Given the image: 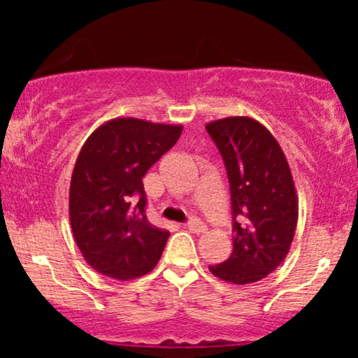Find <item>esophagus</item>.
Masks as SVG:
<instances>
[{
  "label": "esophagus",
  "instance_id": "esophagus-1",
  "mask_svg": "<svg viewBox=\"0 0 358 358\" xmlns=\"http://www.w3.org/2000/svg\"><path fill=\"white\" fill-rule=\"evenodd\" d=\"M185 229H188V231L193 232V234H203L205 232V224H203V222L193 219V220L188 222L187 227H185Z\"/></svg>",
  "mask_w": 358,
  "mask_h": 358
}]
</instances>
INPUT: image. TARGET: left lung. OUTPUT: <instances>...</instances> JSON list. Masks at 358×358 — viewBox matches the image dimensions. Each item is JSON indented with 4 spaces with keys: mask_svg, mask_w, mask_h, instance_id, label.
<instances>
[{
    "mask_svg": "<svg viewBox=\"0 0 358 358\" xmlns=\"http://www.w3.org/2000/svg\"><path fill=\"white\" fill-rule=\"evenodd\" d=\"M219 148L231 183L234 249L213 276L232 285L261 281L285 261L298 224V195L281 146L249 116L205 124Z\"/></svg>",
    "mask_w": 358,
    "mask_h": 358,
    "instance_id": "8db88e82",
    "label": "left lung"
}]
</instances>
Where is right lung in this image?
I'll return each mask as SVG.
<instances>
[{"mask_svg": "<svg viewBox=\"0 0 358 358\" xmlns=\"http://www.w3.org/2000/svg\"><path fill=\"white\" fill-rule=\"evenodd\" d=\"M182 131V124L114 117L85 139L72 171L69 217L77 248L97 273L129 281L158 264L170 232L146 219L143 176Z\"/></svg>", "mask_w": 358, "mask_h": 358, "instance_id": "obj_1", "label": "right lung"}]
</instances>
